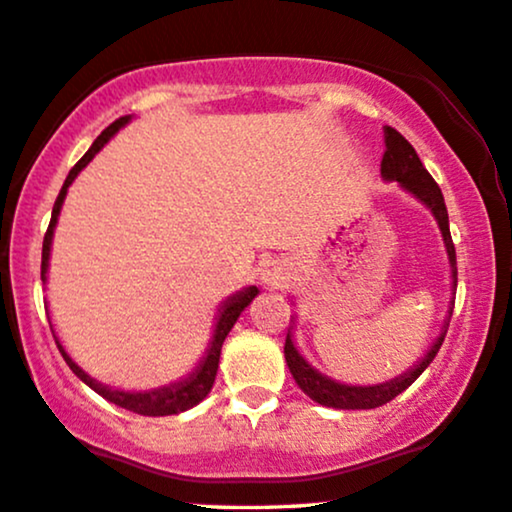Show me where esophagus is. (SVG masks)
I'll return each mask as SVG.
<instances>
[{"instance_id": "34e87169", "label": "esophagus", "mask_w": 512, "mask_h": 512, "mask_svg": "<svg viewBox=\"0 0 512 512\" xmlns=\"http://www.w3.org/2000/svg\"><path fill=\"white\" fill-rule=\"evenodd\" d=\"M262 281L269 283V286H283V283L290 281V267L281 260H271L264 264L262 269Z\"/></svg>"}]
</instances>
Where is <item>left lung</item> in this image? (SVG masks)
Returning <instances> with one entry per match:
<instances>
[{
  "label": "left lung",
  "mask_w": 512,
  "mask_h": 512,
  "mask_svg": "<svg viewBox=\"0 0 512 512\" xmlns=\"http://www.w3.org/2000/svg\"><path fill=\"white\" fill-rule=\"evenodd\" d=\"M380 174L390 181H399L406 191L413 193L418 200H423L425 205L435 215L439 229H442L446 252H449L451 262V276H454V286L458 283V271H456V248L454 241H451L449 231V215H446V205L442 189L437 186V181L430 177V172L425 170L423 163H420L416 148H413L409 141H406L394 127H385V153L383 163H380ZM454 307L449 309V319ZM449 319H446L444 331L439 333V338L425 359L420 361L418 366H413L409 373L399 375L397 380H390V383L373 385V387H352V385H340L335 380L326 378L319 371H314L312 366L307 364L297 352L293 340H290V333L286 335V345H283V354H286V364L293 373L295 383L300 385V390L307 394L309 399L319 401L321 406H328V409H378V406L392 401L397 394H401L411 383H416V378L425 368L430 366V361L437 357L439 347H442L446 328H449Z\"/></svg>",
  "instance_id": "1"
}]
</instances>
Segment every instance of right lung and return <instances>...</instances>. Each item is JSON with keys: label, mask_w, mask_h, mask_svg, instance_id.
Masks as SVG:
<instances>
[{"label": "right lung", "mask_w": 512, "mask_h": 512, "mask_svg": "<svg viewBox=\"0 0 512 512\" xmlns=\"http://www.w3.org/2000/svg\"><path fill=\"white\" fill-rule=\"evenodd\" d=\"M129 122V115L125 118H118L113 122V125H108L103 132L96 137V141L89 148L87 153L82 155L80 160H77L73 170L68 172L66 177V184H63L61 193H58L56 203H54V210H51V222H49V229L47 234H44V243H42V281H47V267H49V248H51V236H54V226H56V219H58V212H61V205H63V198H66L68 193V186L73 184V179L77 174L82 172V167L89 165V160L94 158L96 153L101 151L103 146H106V141L113 137L115 132H118L120 127H125ZM260 290L255 286L245 288L243 293H238L234 297H229V300L224 302L222 312H219V321H217V328H215V338L210 342V349H208V357L203 359V364H200L196 371H193L189 378L181 380V383H174L170 387H160V390H153V392H120V390H111V387L96 383L94 378H89L87 373L82 371L80 366L75 364L73 359L68 357L66 349L61 347V342L56 340L58 345V352L63 354V359H66V364L70 366V371H73L77 378L82 380V383H87L92 387L94 392H99L103 399L113 401V404L122 406V409L127 411H134L139 413V416H172V413H181L186 409H193V406L198 404V401H203L208 397V392L212 390V383H215V375H217V368H219V354H222V345H224V338L229 335L231 328H234V323L238 316L248 304L252 302V297H255ZM51 326V321H49Z\"/></svg>", "instance_id": "add662e5"}]
</instances>
